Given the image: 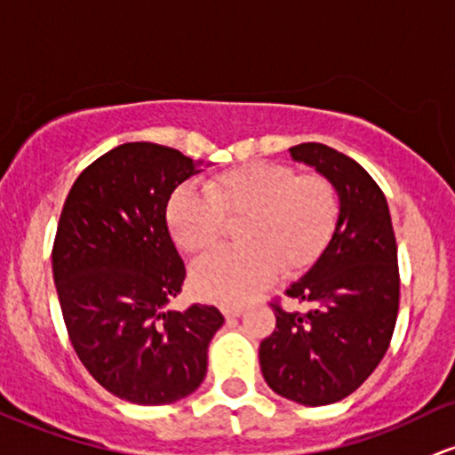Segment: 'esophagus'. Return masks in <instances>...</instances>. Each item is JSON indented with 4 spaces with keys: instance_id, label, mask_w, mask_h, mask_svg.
Segmentation results:
<instances>
[{
    "instance_id": "esophagus-1",
    "label": "esophagus",
    "mask_w": 455,
    "mask_h": 455,
    "mask_svg": "<svg viewBox=\"0 0 455 455\" xmlns=\"http://www.w3.org/2000/svg\"><path fill=\"white\" fill-rule=\"evenodd\" d=\"M222 313H224V317H227V319L239 317L243 313V307H242V304H227V307H222Z\"/></svg>"
}]
</instances>
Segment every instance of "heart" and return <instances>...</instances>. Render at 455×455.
<instances>
[{"label":"heart","mask_w":455,"mask_h":455,"mask_svg":"<svg viewBox=\"0 0 455 455\" xmlns=\"http://www.w3.org/2000/svg\"><path fill=\"white\" fill-rule=\"evenodd\" d=\"M337 216L339 196L328 179L298 177L293 168L263 162L209 179L204 192L179 188L166 209L174 243L189 254L216 246L224 218H242L239 246L209 254L192 269L194 289L220 304L251 300L278 269L296 276L311 267L331 242Z\"/></svg>","instance_id":"b5f03b06"}]
</instances>
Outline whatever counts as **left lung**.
<instances>
[{
    "instance_id": "1",
    "label": "left lung",
    "mask_w": 455,
    "mask_h": 455,
    "mask_svg": "<svg viewBox=\"0 0 455 455\" xmlns=\"http://www.w3.org/2000/svg\"><path fill=\"white\" fill-rule=\"evenodd\" d=\"M332 183L339 216L331 242L287 296L307 313L272 304L276 331L259 363L267 387L304 406H326L367 380L387 354L399 307L397 243L387 198L361 164L319 142L289 148Z\"/></svg>"
}]
</instances>
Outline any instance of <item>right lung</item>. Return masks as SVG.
Listing matches in <instances>:
<instances>
[{
    "instance_id": "right-lung-1",
    "label": "right lung",
    "mask_w": 455,
    "mask_h": 455,
    "mask_svg": "<svg viewBox=\"0 0 455 455\" xmlns=\"http://www.w3.org/2000/svg\"><path fill=\"white\" fill-rule=\"evenodd\" d=\"M201 166L162 144H121L79 174L58 222L53 283L75 352L106 391L138 406L196 391L224 323L207 304L166 311L186 281L166 207Z\"/></svg>"
}]
</instances>
